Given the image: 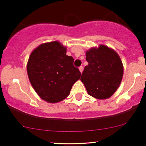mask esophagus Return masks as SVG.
<instances>
[{
  "label": "esophagus",
  "mask_w": 146,
  "mask_h": 146,
  "mask_svg": "<svg viewBox=\"0 0 146 146\" xmlns=\"http://www.w3.org/2000/svg\"><path fill=\"white\" fill-rule=\"evenodd\" d=\"M79 70H80V72L81 73L82 72V71H83V66H80L79 67Z\"/></svg>",
  "instance_id": "1"
}]
</instances>
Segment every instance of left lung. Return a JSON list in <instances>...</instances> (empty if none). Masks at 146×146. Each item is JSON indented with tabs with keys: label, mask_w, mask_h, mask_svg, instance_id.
Masks as SVG:
<instances>
[{
	"label": "left lung",
	"mask_w": 146,
	"mask_h": 146,
	"mask_svg": "<svg viewBox=\"0 0 146 146\" xmlns=\"http://www.w3.org/2000/svg\"><path fill=\"white\" fill-rule=\"evenodd\" d=\"M86 66L80 80L88 94L98 100L111 97L118 88L122 80L123 67L116 52L100 44L86 52Z\"/></svg>",
	"instance_id": "left-lung-1"
}]
</instances>
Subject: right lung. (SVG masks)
I'll return each instance as SVG.
<instances>
[{"label": "right lung", "instance_id": "1", "mask_svg": "<svg viewBox=\"0 0 146 146\" xmlns=\"http://www.w3.org/2000/svg\"><path fill=\"white\" fill-rule=\"evenodd\" d=\"M66 55V47L58 41L43 43L29 56L27 69L29 80L41 99L56 103L68 96L81 73Z\"/></svg>", "mask_w": 146, "mask_h": 146}]
</instances>
